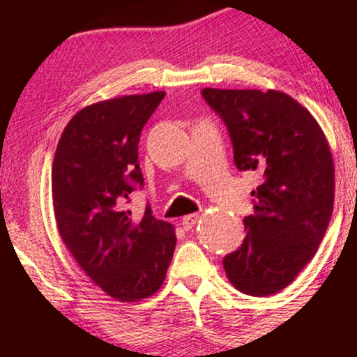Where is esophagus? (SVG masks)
I'll return each mask as SVG.
<instances>
[{
  "label": "esophagus",
  "instance_id": "obj_1",
  "mask_svg": "<svg viewBox=\"0 0 357 357\" xmlns=\"http://www.w3.org/2000/svg\"><path fill=\"white\" fill-rule=\"evenodd\" d=\"M198 218H199L198 213H191V215L184 216L183 221H181L184 230H191V228L196 225V221H198Z\"/></svg>",
  "mask_w": 357,
  "mask_h": 357
}]
</instances>
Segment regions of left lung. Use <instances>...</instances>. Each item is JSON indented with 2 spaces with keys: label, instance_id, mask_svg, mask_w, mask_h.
<instances>
[{
  "label": "left lung",
  "instance_id": "obj_1",
  "mask_svg": "<svg viewBox=\"0 0 357 357\" xmlns=\"http://www.w3.org/2000/svg\"><path fill=\"white\" fill-rule=\"evenodd\" d=\"M227 126L233 161L255 171V215L243 218L238 250L223 258L235 289L267 297L285 289L317 252L334 208V165L326 136L307 109L277 90L203 89Z\"/></svg>",
  "mask_w": 357,
  "mask_h": 357
}]
</instances>
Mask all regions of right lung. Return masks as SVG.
Returning a JSON list of instances; mask_svg holds the SVG:
<instances>
[{
    "label": "right lung",
    "mask_w": 357,
    "mask_h": 357,
    "mask_svg": "<svg viewBox=\"0 0 357 357\" xmlns=\"http://www.w3.org/2000/svg\"><path fill=\"white\" fill-rule=\"evenodd\" d=\"M165 92L89 105L61 132L52 169L55 220L84 272L117 301L153 296L165 282L176 247L174 228L147 204L134 220L129 195L142 190L141 130Z\"/></svg>",
    "instance_id": "add662e5"
}]
</instances>
